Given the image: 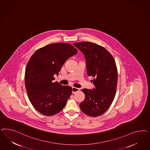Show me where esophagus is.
<instances>
[{"label":"esophagus","instance_id":"34e87169","mask_svg":"<svg viewBox=\"0 0 150 150\" xmlns=\"http://www.w3.org/2000/svg\"><path fill=\"white\" fill-rule=\"evenodd\" d=\"M79 91V88H78L74 87H73V88H72V92H73V93H74L75 92H77Z\"/></svg>","mask_w":150,"mask_h":150}]
</instances>
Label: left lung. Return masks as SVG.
Listing matches in <instances>:
<instances>
[{"label": "left lung", "mask_w": 150, "mask_h": 150, "mask_svg": "<svg viewBox=\"0 0 150 150\" xmlns=\"http://www.w3.org/2000/svg\"><path fill=\"white\" fill-rule=\"evenodd\" d=\"M73 45L85 55L87 73L93 77L95 85L93 90H82L85 98L80 107L88 116H100L109 108L115 95L118 72L115 60L105 48L94 43L82 42Z\"/></svg>", "instance_id": "left-lung-1"}]
</instances>
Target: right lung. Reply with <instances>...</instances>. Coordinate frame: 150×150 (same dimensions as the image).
<instances>
[{
  "label": "right lung",
  "instance_id": "1",
  "mask_svg": "<svg viewBox=\"0 0 150 150\" xmlns=\"http://www.w3.org/2000/svg\"><path fill=\"white\" fill-rule=\"evenodd\" d=\"M77 53L71 45L55 43L37 50L30 58L25 70V83L29 100L40 113L51 116L65 107L72 88L52 81L66 60Z\"/></svg>",
  "mask_w": 150,
  "mask_h": 150
}]
</instances>
